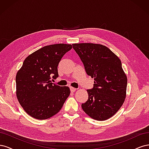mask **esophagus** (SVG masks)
I'll use <instances>...</instances> for the list:
<instances>
[{
  "label": "esophagus",
  "instance_id": "esophagus-1",
  "mask_svg": "<svg viewBox=\"0 0 149 149\" xmlns=\"http://www.w3.org/2000/svg\"><path fill=\"white\" fill-rule=\"evenodd\" d=\"M70 91H71V92L74 93V92H75V91H76V89L74 88H73V87H70Z\"/></svg>",
  "mask_w": 149,
  "mask_h": 149
}]
</instances>
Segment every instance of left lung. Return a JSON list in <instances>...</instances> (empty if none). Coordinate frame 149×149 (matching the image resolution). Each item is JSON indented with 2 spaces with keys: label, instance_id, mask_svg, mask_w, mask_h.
<instances>
[{
  "label": "left lung",
  "instance_id": "8db88e82",
  "mask_svg": "<svg viewBox=\"0 0 149 149\" xmlns=\"http://www.w3.org/2000/svg\"><path fill=\"white\" fill-rule=\"evenodd\" d=\"M88 75L94 78V87L88 89V101L81 107L86 114L97 120L113 116L126 97L127 78L121 61L109 48L100 44L74 43Z\"/></svg>",
  "mask_w": 149,
  "mask_h": 149
}]
</instances>
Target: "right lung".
<instances>
[{
  "label": "right lung",
  "instance_id": "add662e5",
  "mask_svg": "<svg viewBox=\"0 0 149 149\" xmlns=\"http://www.w3.org/2000/svg\"><path fill=\"white\" fill-rule=\"evenodd\" d=\"M72 48L70 44L45 46L26 57L16 75V96L29 116L44 120L59 112L70 90L51 83L58 77V66L62 57Z\"/></svg>",
  "mask_w": 149,
  "mask_h": 149
}]
</instances>
